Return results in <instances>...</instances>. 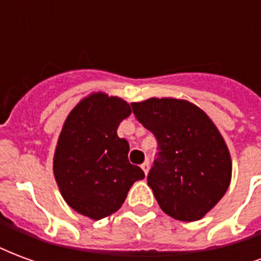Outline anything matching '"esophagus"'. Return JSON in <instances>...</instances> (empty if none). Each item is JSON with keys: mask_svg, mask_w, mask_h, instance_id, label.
<instances>
[{"mask_svg": "<svg viewBox=\"0 0 261 261\" xmlns=\"http://www.w3.org/2000/svg\"><path fill=\"white\" fill-rule=\"evenodd\" d=\"M141 168H142V170H144V173H145V175H148V172H149V162H148V161H145V162L141 165Z\"/></svg>", "mask_w": 261, "mask_h": 261, "instance_id": "34e87169", "label": "esophagus"}]
</instances>
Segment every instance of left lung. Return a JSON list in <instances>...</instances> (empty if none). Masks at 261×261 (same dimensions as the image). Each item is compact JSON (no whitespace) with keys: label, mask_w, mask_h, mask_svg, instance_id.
Masks as SVG:
<instances>
[{"label":"left lung","mask_w":261,"mask_h":261,"mask_svg":"<svg viewBox=\"0 0 261 261\" xmlns=\"http://www.w3.org/2000/svg\"><path fill=\"white\" fill-rule=\"evenodd\" d=\"M131 106L158 141V158L147 179L159 207L179 221L201 219L230 183L232 161L221 133L187 100L151 97Z\"/></svg>","instance_id":"8db88e82"}]
</instances>
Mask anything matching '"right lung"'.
I'll list each match as a JSON object with an SVG mask.
<instances>
[{"mask_svg": "<svg viewBox=\"0 0 261 261\" xmlns=\"http://www.w3.org/2000/svg\"><path fill=\"white\" fill-rule=\"evenodd\" d=\"M128 103L103 92L84 97L65 119L53 161L60 193L69 207L91 219L116 213L130 187L145 177L128 162L130 145L117 127Z\"/></svg>", "mask_w": 261, "mask_h": 261, "instance_id": "obj_1", "label": "right lung"}]
</instances>
